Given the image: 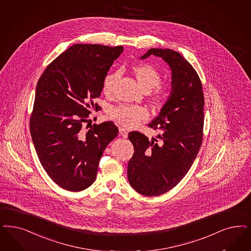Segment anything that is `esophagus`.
Wrapping results in <instances>:
<instances>
[{
	"label": "esophagus",
	"instance_id": "34e87169",
	"mask_svg": "<svg viewBox=\"0 0 251 251\" xmlns=\"http://www.w3.org/2000/svg\"><path fill=\"white\" fill-rule=\"evenodd\" d=\"M120 132H121V136H122L123 138H127V137H128V130H126L125 128L121 127V128H120Z\"/></svg>",
	"mask_w": 251,
	"mask_h": 251
}]
</instances>
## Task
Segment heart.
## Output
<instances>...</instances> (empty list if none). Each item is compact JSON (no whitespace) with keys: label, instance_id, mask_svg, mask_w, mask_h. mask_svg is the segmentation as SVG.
<instances>
[{"label":"heart","instance_id":"heart-1","mask_svg":"<svg viewBox=\"0 0 251 251\" xmlns=\"http://www.w3.org/2000/svg\"><path fill=\"white\" fill-rule=\"evenodd\" d=\"M132 72L137 79L139 84L145 91L150 92L152 104L156 108H161L170 96L169 88L160 83V72L151 64L143 63L136 65ZM119 72H110L104 78L103 92L104 95L111 97L115 92L116 83L119 78ZM111 117L124 127H131L137 125L140 121H145L149 117V111L147 107L136 104H121L114 107L111 111Z\"/></svg>","mask_w":251,"mask_h":251}]
</instances>
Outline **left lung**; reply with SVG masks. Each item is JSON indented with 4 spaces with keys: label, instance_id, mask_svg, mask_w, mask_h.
<instances>
[{
    "label": "left lung",
    "instance_id": "obj_1",
    "mask_svg": "<svg viewBox=\"0 0 251 251\" xmlns=\"http://www.w3.org/2000/svg\"><path fill=\"white\" fill-rule=\"evenodd\" d=\"M152 54L169 63L173 90L159 115L148 124L161 130L157 138L129 132L134 153L128 163V179L133 189L147 197L173 189L190 170L203 140L205 103L200 78L181 53L152 48L142 59Z\"/></svg>",
    "mask_w": 251,
    "mask_h": 251
}]
</instances>
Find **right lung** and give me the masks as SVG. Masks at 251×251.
I'll return each mask as SVG.
<instances>
[{"label":"right lung","mask_w":251,"mask_h":251,"mask_svg":"<svg viewBox=\"0 0 251 251\" xmlns=\"http://www.w3.org/2000/svg\"><path fill=\"white\" fill-rule=\"evenodd\" d=\"M122 46L74 44L51 62L39 78L29 130L48 176L65 190L79 192L95 182L105 147L119 129L112 121L89 122L106 73Z\"/></svg>","instance_id":"obj_1"}]
</instances>
